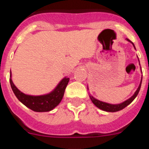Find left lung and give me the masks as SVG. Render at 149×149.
Returning <instances> with one entry per match:
<instances>
[{
  "label": "left lung",
  "instance_id": "8db88e82",
  "mask_svg": "<svg viewBox=\"0 0 149 149\" xmlns=\"http://www.w3.org/2000/svg\"><path fill=\"white\" fill-rule=\"evenodd\" d=\"M127 40L129 42H131L130 40H129V39H127ZM132 43L133 44V42H132ZM133 45H134V44H133ZM134 48H135V47H134ZM142 78H143V77H142ZM141 83H142V79H141V81H140V85H139L138 88H137V90H136V92L134 93V95H133L131 97V98H129V99L126 100V101L121 103V104H108V103L103 102V101H99V100L95 99V98H93V96H90V99H91V101H93V103L95 104L97 107L99 108V109H102V110L107 111V112H118V111L121 110V109H123V108H125L126 107H127L129 104H130L133 101H134V99L136 98V96H137V94H138L139 91H140V87H141Z\"/></svg>",
  "mask_w": 149,
  "mask_h": 149
}]
</instances>
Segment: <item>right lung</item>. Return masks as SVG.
I'll list each match as a JSON object with an SVG mask.
<instances>
[{
  "label": "right lung",
  "instance_id": "right-lung-1",
  "mask_svg": "<svg viewBox=\"0 0 149 149\" xmlns=\"http://www.w3.org/2000/svg\"><path fill=\"white\" fill-rule=\"evenodd\" d=\"M9 81L15 96L25 106L34 112H48L55 108L62 101L65 93V88L69 81V78H65L62 79L57 87L54 89V91L47 95H40V96L26 95L20 92L15 87L11 79V71Z\"/></svg>",
  "mask_w": 149,
  "mask_h": 149
}]
</instances>
